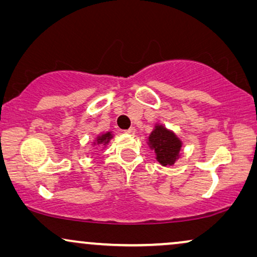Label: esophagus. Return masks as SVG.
I'll list each match as a JSON object with an SVG mask.
<instances>
[{"instance_id": "obj_1", "label": "esophagus", "mask_w": 257, "mask_h": 257, "mask_svg": "<svg viewBox=\"0 0 257 257\" xmlns=\"http://www.w3.org/2000/svg\"><path fill=\"white\" fill-rule=\"evenodd\" d=\"M126 133H128V135H135L136 128L135 127H130L128 130H126Z\"/></svg>"}]
</instances>
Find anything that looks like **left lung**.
I'll return each instance as SVG.
<instances>
[{"label":"left lung","mask_w":257,"mask_h":257,"mask_svg":"<svg viewBox=\"0 0 257 257\" xmlns=\"http://www.w3.org/2000/svg\"><path fill=\"white\" fill-rule=\"evenodd\" d=\"M149 145L163 166H171L179 158L182 143L173 132L163 125H157L149 137Z\"/></svg>","instance_id":"8db88e82"}]
</instances>
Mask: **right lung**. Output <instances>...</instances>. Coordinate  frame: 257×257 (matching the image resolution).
<instances>
[{
	"label": "right lung",
	"mask_w": 257,
	"mask_h": 257,
	"mask_svg": "<svg viewBox=\"0 0 257 257\" xmlns=\"http://www.w3.org/2000/svg\"><path fill=\"white\" fill-rule=\"evenodd\" d=\"M111 138H112V133L106 132V133H104V135H100V136L97 137L96 144H98V145H100V144H103V145H106V144L111 140Z\"/></svg>",
	"instance_id": "obj_1"
}]
</instances>
